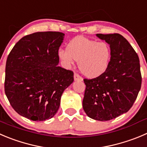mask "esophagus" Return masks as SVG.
<instances>
[{
	"mask_svg": "<svg viewBox=\"0 0 147 147\" xmlns=\"http://www.w3.org/2000/svg\"><path fill=\"white\" fill-rule=\"evenodd\" d=\"M74 80L75 81H82L83 79H82V76L79 74H78L77 73H74Z\"/></svg>",
	"mask_w": 147,
	"mask_h": 147,
	"instance_id": "34e87169",
	"label": "esophagus"
}]
</instances>
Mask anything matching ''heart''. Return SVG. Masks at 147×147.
<instances>
[{
    "instance_id": "obj_1",
    "label": "heart",
    "mask_w": 147,
    "mask_h": 147,
    "mask_svg": "<svg viewBox=\"0 0 147 147\" xmlns=\"http://www.w3.org/2000/svg\"><path fill=\"white\" fill-rule=\"evenodd\" d=\"M58 57L64 65L70 67L74 60L78 62L81 72L88 78H95L107 70L111 58L107 43L84 37H77L68 42L66 50H58Z\"/></svg>"
}]
</instances>
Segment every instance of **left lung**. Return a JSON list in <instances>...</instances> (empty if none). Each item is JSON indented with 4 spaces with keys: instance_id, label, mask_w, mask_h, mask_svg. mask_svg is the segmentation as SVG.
<instances>
[{
    "instance_id": "8db88e82",
    "label": "left lung",
    "mask_w": 147,
    "mask_h": 147,
    "mask_svg": "<svg viewBox=\"0 0 147 147\" xmlns=\"http://www.w3.org/2000/svg\"><path fill=\"white\" fill-rule=\"evenodd\" d=\"M110 45L111 58L107 70L94 79H84L83 108L92 119L106 121L127 113L142 86L137 53L128 40L118 33L97 34Z\"/></svg>"
}]
</instances>
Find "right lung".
Segmentation results:
<instances>
[{
    "label": "right lung",
    "mask_w": 147,
    "mask_h": 147,
    "mask_svg": "<svg viewBox=\"0 0 147 147\" xmlns=\"http://www.w3.org/2000/svg\"><path fill=\"white\" fill-rule=\"evenodd\" d=\"M64 34L40 32L16 42L7 58L5 93L13 110L29 120L54 116L74 72L58 66V50Z\"/></svg>",
    "instance_id": "add662e5"
}]
</instances>
